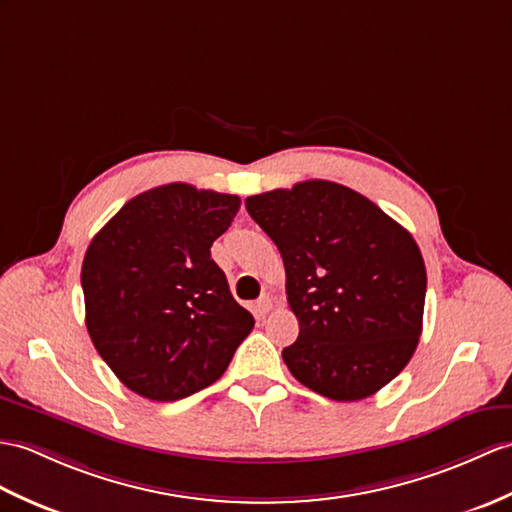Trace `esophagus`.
<instances>
[{
	"label": "esophagus",
	"mask_w": 512,
	"mask_h": 512,
	"mask_svg": "<svg viewBox=\"0 0 512 512\" xmlns=\"http://www.w3.org/2000/svg\"><path fill=\"white\" fill-rule=\"evenodd\" d=\"M272 310V296L270 294H261L257 303H255V312L257 316H266Z\"/></svg>",
	"instance_id": "obj_1"
}]
</instances>
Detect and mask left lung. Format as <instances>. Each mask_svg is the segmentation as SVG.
<instances>
[{
    "mask_svg": "<svg viewBox=\"0 0 512 512\" xmlns=\"http://www.w3.org/2000/svg\"><path fill=\"white\" fill-rule=\"evenodd\" d=\"M277 244L299 338L283 362L303 386L360 401L410 362L423 329L425 264L417 242L366 196L331 181L248 196Z\"/></svg>",
    "mask_w": 512,
    "mask_h": 512,
    "instance_id": "1",
    "label": "left lung"
}]
</instances>
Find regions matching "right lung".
<instances>
[{
    "instance_id": "right-lung-1",
    "label": "right lung",
    "mask_w": 512,
    "mask_h": 512,
    "mask_svg": "<svg viewBox=\"0 0 512 512\" xmlns=\"http://www.w3.org/2000/svg\"><path fill=\"white\" fill-rule=\"evenodd\" d=\"M237 209L240 196L170 183L128 200L91 240L87 331L137 395L176 401L211 386L255 327L211 259Z\"/></svg>"
}]
</instances>
